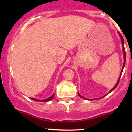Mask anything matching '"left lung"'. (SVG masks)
Wrapping results in <instances>:
<instances>
[{
    "mask_svg": "<svg viewBox=\"0 0 132 132\" xmlns=\"http://www.w3.org/2000/svg\"><path fill=\"white\" fill-rule=\"evenodd\" d=\"M118 33H119V32H118ZM119 36H120V38H121V42H122V46H123V55H124V64H123V68H122V70H121V75H120V77H119V79H118V81H117V84L115 85V86L114 87V88H113L112 89V90H111L110 91V92H108V94H109V93H110V92H112V90H114L115 88H117V86H118V84H119V80H120V78H121V75H122V72H123V68H124V66H125V48H124V40H123V36H121V34H119ZM78 94H79V96H80V97H81V98H85V99H86V98H84V96H81V94H79V92H78ZM107 94H106V95H107ZM103 97H104V96H103V97H101V98H103ZM89 100H91V99H89Z\"/></svg>",
    "mask_w": 132,
    "mask_h": 132,
    "instance_id": "8db88e82",
    "label": "left lung"
}]
</instances>
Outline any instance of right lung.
<instances>
[{
  "label": "right lung",
  "mask_w": 132,
  "mask_h": 132,
  "mask_svg": "<svg viewBox=\"0 0 132 132\" xmlns=\"http://www.w3.org/2000/svg\"><path fill=\"white\" fill-rule=\"evenodd\" d=\"M54 96H55V94H53L51 96H50L49 98H46V99H42V100H40V99H36V98H31V99L34 101H42V102H46V101H49L52 100Z\"/></svg>",
  "instance_id": "obj_1"
}]
</instances>
